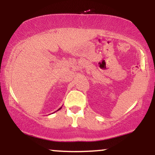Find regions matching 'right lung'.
Masks as SVG:
<instances>
[{"label":"right lung","mask_w":155,"mask_h":155,"mask_svg":"<svg viewBox=\"0 0 155 155\" xmlns=\"http://www.w3.org/2000/svg\"><path fill=\"white\" fill-rule=\"evenodd\" d=\"M61 108H62V107H60V108H59V109H58V110H60V109H61Z\"/></svg>","instance_id":"right-lung-1"}]
</instances>
